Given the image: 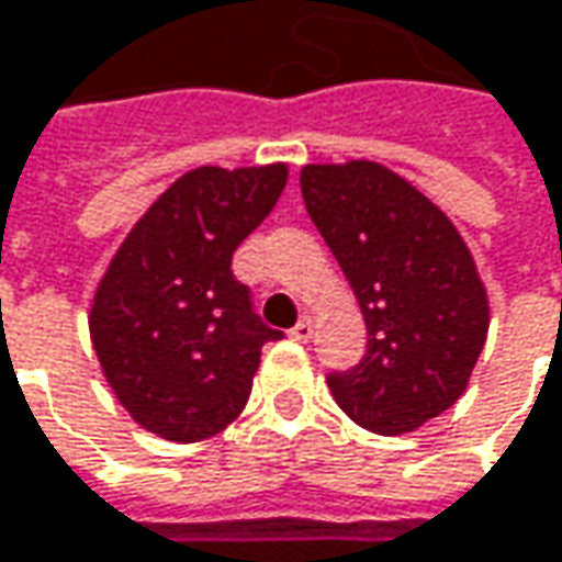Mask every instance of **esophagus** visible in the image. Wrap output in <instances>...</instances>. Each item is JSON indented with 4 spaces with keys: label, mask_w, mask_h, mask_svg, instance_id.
Returning <instances> with one entry per match:
<instances>
[{
    "label": "esophagus",
    "mask_w": 562,
    "mask_h": 562,
    "mask_svg": "<svg viewBox=\"0 0 562 562\" xmlns=\"http://www.w3.org/2000/svg\"><path fill=\"white\" fill-rule=\"evenodd\" d=\"M291 337L293 340H310V337H313V318H310V315H303V318H300V322L291 328Z\"/></svg>",
    "instance_id": "34e87169"
}]
</instances>
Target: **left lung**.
Here are the masks:
<instances>
[{
	"label": "left lung",
	"mask_w": 562,
	"mask_h": 562,
	"mask_svg": "<svg viewBox=\"0 0 562 562\" xmlns=\"http://www.w3.org/2000/svg\"><path fill=\"white\" fill-rule=\"evenodd\" d=\"M306 212L335 252L366 318V357L331 372L350 419L406 435L450 409L487 337V296L460 231L378 162L306 165Z\"/></svg>",
	"instance_id": "left-lung-1"
}]
</instances>
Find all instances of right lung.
Listing matches in <instances>:
<instances>
[{
  "label": "right lung",
  "mask_w": 562,
  "mask_h": 562,
  "mask_svg": "<svg viewBox=\"0 0 562 562\" xmlns=\"http://www.w3.org/2000/svg\"><path fill=\"white\" fill-rule=\"evenodd\" d=\"M288 165L196 168L134 225L99 284L90 337L121 406L165 441H203L247 406L262 347L234 249L269 215Z\"/></svg>",
  "instance_id": "obj_1"
}]
</instances>
